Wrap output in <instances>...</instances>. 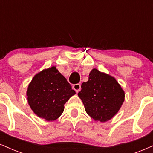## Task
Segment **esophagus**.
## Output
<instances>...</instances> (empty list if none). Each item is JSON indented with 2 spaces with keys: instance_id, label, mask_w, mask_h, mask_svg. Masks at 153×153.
<instances>
[{
  "instance_id": "esophagus-1",
  "label": "esophagus",
  "mask_w": 153,
  "mask_h": 153,
  "mask_svg": "<svg viewBox=\"0 0 153 153\" xmlns=\"http://www.w3.org/2000/svg\"><path fill=\"white\" fill-rule=\"evenodd\" d=\"M73 88H74V90H75V91L78 93V92L81 90V85H80L79 84H74V85H73Z\"/></svg>"
}]
</instances>
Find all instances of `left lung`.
<instances>
[{"label":"left lung","instance_id":"left-lung-1","mask_svg":"<svg viewBox=\"0 0 153 153\" xmlns=\"http://www.w3.org/2000/svg\"><path fill=\"white\" fill-rule=\"evenodd\" d=\"M87 114L96 121H108L116 115L125 99V93L114 77L93 69L88 80L78 93Z\"/></svg>","mask_w":153,"mask_h":153}]
</instances>
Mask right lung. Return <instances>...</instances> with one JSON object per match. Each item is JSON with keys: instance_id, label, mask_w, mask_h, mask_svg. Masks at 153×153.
Returning a JSON list of instances; mask_svg holds the SVG:
<instances>
[{"instance_id": "add662e5", "label": "right lung", "mask_w": 153, "mask_h": 153, "mask_svg": "<svg viewBox=\"0 0 153 153\" xmlns=\"http://www.w3.org/2000/svg\"><path fill=\"white\" fill-rule=\"evenodd\" d=\"M76 94L56 67L37 73L28 86L27 101L33 112L48 121L57 119L65 103Z\"/></svg>"}]
</instances>
